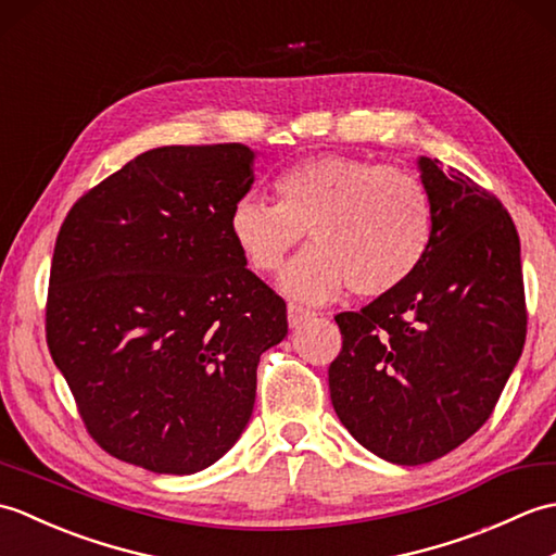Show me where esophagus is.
Masks as SVG:
<instances>
[{
    "label": "esophagus",
    "instance_id": "esophagus-1",
    "mask_svg": "<svg viewBox=\"0 0 556 556\" xmlns=\"http://www.w3.org/2000/svg\"><path fill=\"white\" fill-rule=\"evenodd\" d=\"M287 315H289V325H291V327H299V325L308 323V320H313V317H315L313 311L303 308V305H299V303H289Z\"/></svg>",
    "mask_w": 556,
    "mask_h": 556
}]
</instances>
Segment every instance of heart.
Listing matches in <instances>:
<instances>
[{
  "label": "heart",
  "mask_w": 556,
  "mask_h": 556,
  "mask_svg": "<svg viewBox=\"0 0 556 556\" xmlns=\"http://www.w3.org/2000/svg\"><path fill=\"white\" fill-rule=\"evenodd\" d=\"M271 186L277 203L236 200L229 233L248 267L271 275L308 231L313 248L281 277L293 299L325 303L346 287L363 299L387 296L428 257L434 203L413 169L329 152L281 169Z\"/></svg>",
  "instance_id": "b5f03b06"
}]
</instances>
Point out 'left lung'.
<instances>
[{
    "instance_id": "1",
    "label": "left lung",
    "mask_w": 556,
    "mask_h": 556,
    "mask_svg": "<svg viewBox=\"0 0 556 556\" xmlns=\"http://www.w3.org/2000/svg\"><path fill=\"white\" fill-rule=\"evenodd\" d=\"M434 203L428 257L404 287L334 315L329 396L356 440L399 466L454 452L492 416L528 332L521 241L502 200L420 160Z\"/></svg>"
}]
</instances>
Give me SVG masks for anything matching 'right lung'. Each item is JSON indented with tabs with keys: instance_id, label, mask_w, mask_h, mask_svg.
Masks as SVG:
<instances>
[{
	"instance_id": "obj_1",
	"label": "right lung",
	"mask_w": 556,
	"mask_h": 556,
	"mask_svg": "<svg viewBox=\"0 0 556 556\" xmlns=\"http://www.w3.org/2000/svg\"><path fill=\"white\" fill-rule=\"evenodd\" d=\"M241 143L148 150L83 193L59 229L45 334L110 456L188 476L239 440L260 353L287 303L245 267L229 212L251 191Z\"/></svg>"
}]
</instances>
